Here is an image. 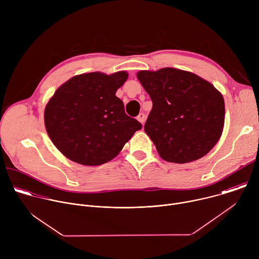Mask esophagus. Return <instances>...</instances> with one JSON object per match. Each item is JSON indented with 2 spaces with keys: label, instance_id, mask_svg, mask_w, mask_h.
I'll list each match as a JSON object with an SVG mask.
<instances>
[{
  "label": "esophagus",
  "instance_id": "1",
  "mask_svg": "<svg viewBox=\"0 0 259 259\" xmlns=\"http://www.w3.org/2000/svg\"><path fill=\"white\" fill-rule=\"evenodd\" d=\"M137 120H138V121L143 125V124H144V122H145V115H144V114H142V113H141V114H139V115L137 116Z\"/></svg>",
  "mask_w": 259,
  "mask_h": 259
}]
</instances>
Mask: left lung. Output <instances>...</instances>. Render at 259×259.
<instances>
[{
  "mask_svg": "<svg viewBox=\"0 0 259 259\" xmlns=\"http://www.w3.org/2000/svg\"><path fill=\"white\" fill-rule=\"evenodd\" d=\"M136 76L153 101L144 131L160 157L184 164L207 155L223 134V94L196 73L178 68L140 70Z\"/></svg>",
  "mask_w": 259,
  "mask_h": 259,
  "instance_id": "1",
  "label": "left lung"
}]
</instances>
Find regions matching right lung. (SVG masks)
I'll use <instances>...</instances> for the list:
<instances>
[{
	"instance_id": "obj_1",
	"label": "right lung",
	"mask_w": 259,
	"mask_h": 259,
	"mask_svg": "<svg viewBox=\"0 0 259 259\" xmlns=\"http://www.w3.org/2000/svg\"><path fill=\"white\" fill-rule=\"evenodd\" d=\"M128 72L82 73L62 84L44 112L46 131L57 150L72 162L98 166L113 160L141 124L126 115L117 90Z\"/></svg>"
}]
</instances>
